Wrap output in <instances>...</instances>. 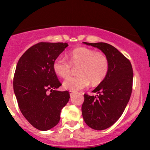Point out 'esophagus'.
<instances>
[{
    "instance_id": "34e87169",
    "label": "esophagus",
    "mask_w": 150,
    "mask_h": 150,
    "mask_svg": "<svg viewBox=\"0 0 150 150\" xmlns=\"http://www.w3.org/2000/svg\"><path fill=\"white\" fill-rule=\"evenodd\" d=\"M69 94H70V96H71V95L73 94L74 93H75V91H70V90L69 91Z\"/></svg>"
}]
</instances>
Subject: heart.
<instances>
[{
	"label": "heart",
	"mask_w": 150,
	"mask_h": 150,
	"mask_svg": "<svg viewBox=\"0 0 150 150\" xmlns=\"http://www.w3.org/2000/svg\"><path fill=\"white\" fill-rule=\"evenodd\" d=\"M69 61L62 57L54 59L53 69L61 78H67L72 71V65L78 67V76H71L64 80L63 87L70 91H78L89 84L95 86L100 84L107 75L110 62L107 56L102 52H96L86 47H78L69 53Z\"/></svg>",
	"instance_id": "obj_1"
}]
</instances>
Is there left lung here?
<instances>
[{
	"label": "left lung",
	"instance_id": "1",
	"mask_svg": "<svg viewBox=\"0 0 150 150\" xmlns=\"http://www.w3.org/2000/svg\"><path fill=\"white\" fill-rule=\"evenodd\" d=\"M99 48L107 57V75L94 90L96 96L85 93L82 115L85 122L94 130L112 126L122 115L132 92V66L129 60L114 46L106 43H86Z\"/></svg>",
	"mask_w": 150,
	"mask_h": 150
}]
</instances>
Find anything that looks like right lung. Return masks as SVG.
<instances>
[{
    "label": "right lung",
    "instance_id": "add662e5",
    "mask_svg": "<svg viewBox=\"0 0 150 150\" xmlns=\"http://www.w3.org/2000/svg\"><path fill=\"white\" fill-rule=\"evenodd\" d=\"M68 46L67 43L40 42L28 48L20 57L13 77V91L21 112L40 131L58 124L61 110L69 102L67 91L53 69L54 59Z\"/></svg>",
    "mask_w": 150,
    "mask_h": 150
}]
</instances>
